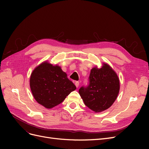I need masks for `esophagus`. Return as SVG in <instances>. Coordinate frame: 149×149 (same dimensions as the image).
<instances>
[{
	"label": "esophagus",
	"instance_id": "1",
	"mask_svg": "<svg viewBox=\"0 0 149 149\" xmlns=\"http://www.w3.org/2000/svg\"><path fill=\"white\" fill-rule=\"evenodd\" d=\"M74 84H75V86H76V88H78L79 85V81H76V82L74 83Z\"/></svg>",
	"mask_w": 149,
	"mask_h": 149
}]
</instances>
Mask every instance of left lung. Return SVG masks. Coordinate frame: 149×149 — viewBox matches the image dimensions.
I'll return each instance as SVG.
<instances>
[{
	"label": "left lung",
	"instance_id": "left-lung-1",
	"mask_svg": "<svg viewBox=\"0 0 149 149\" xmlns=\"http://www.w3.org/2000/svg\"><path fill=\"white\" fill-rule=\"evenodd\" d=\"M119 90L118 74L109 65L103 63L100 68L96 66L91 70L89 86L81 88L79 93L86 106L94 112H100L113 104Z\"/></svg>",
	"mask_w": 149,
	"mask_h": 149
}]
</instances>
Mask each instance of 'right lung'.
Here are the masks:
<instances>
[{"label":"right lung","instance_id":"1","mask_svg":"<svg viewBox=\"0 0 149 149\" xmlns=\"http://www.w3.org/2000/svg\"><path fill=\"white\" fill-rule=\"evenodd\" d=\"M30 87L36 101L47 109L60 104L76 89L61 66L51 64L47 60L31 72Z\"/></svg>","mask_w":149,"mask_h":149}]
</instances>
